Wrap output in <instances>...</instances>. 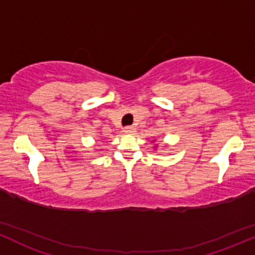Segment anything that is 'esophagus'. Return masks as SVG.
<instances>
[{
	"instance_id": "34e87169",
	"label": "esophagus",
	"mask_w": 255,
	"mask_h": 255,
	"mask_svg": "<svg viewBox=\"0 0 255 255\" xmlns=\"http://www.w3.org/2000/svg\"><path fill=\"white\" fill-rule=\"evenodd\" d=\"M123 132H125L126 134H134V133H135V128L133 127V126H128V127H125Z\"/></svg>"
}]
</instances>
